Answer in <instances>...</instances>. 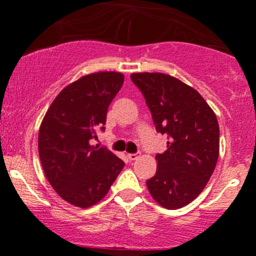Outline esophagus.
Masks as SVG:
<instances>
[{"label": "esophagus", "instance_id": "esophagus-1", "mask_svg": "<svg viewBox=\"0 0 256 256\" xmlns=\"http://www.w3.org/2000/svg\"><path fill=\"white\" fill-rule=\"evenodd\" d=\"M140 156V152H134V154H128V160L130 161H134V160H137L138 158Z\"/></svg>", "mask_w": 256, "mask_h": 256}]
</instances>
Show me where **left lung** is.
Wrapping results in <instances>:
<instances>
[{"label": "left lung", "mask_w": 256, "mask_h": 256, "mask_svg": "<svg viewBox=\"0 0 256 256\" xmlns=\"http://www.w3.org/2000/svg\"><path fill=\"white\" fill-rule=\"evenodd\" d=\"M167 149L156 154L158 170L146 180L152 198L168 210L195 200L204 189L219 156V124L212 108L189 85L164 73H134Z\"/></svg>", "instance_id": "left-lung-1"}]
</instances>
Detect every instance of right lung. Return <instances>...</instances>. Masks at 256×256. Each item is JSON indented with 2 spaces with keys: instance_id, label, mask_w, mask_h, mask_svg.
<instances>
[{
  "instance_id": "obj_1",
  "label": "right lung",
  "mask_w": 256,
  "mask_h": 256,
  "mask_svg": "<svg viewBox=\"0 0 256 256\" xmlns=\"http://www.w3.org/2000/svg\"><path fill=\"white\" fill-rule=\"evenodd\" d=\"M124 83L118 72H98L70 84L52 101L38 134L46 177L61 198L80 208L104 198L125 162L106 146H91L104 131L107 110Z\"/></svg>"
}]
</instances>
